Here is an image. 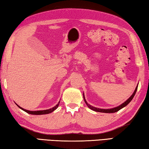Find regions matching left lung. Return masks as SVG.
Instances as JSON below:
<instances>
[{"instance_id":"1","label":"left lung","mask_w":149,"mask_h":149,"mask_svg":"<svg viewBox=\"0 0 149 149\" xmlns=\"http://www.w3.org/2000/svg\"><path fill=\"white\" fill-rule=\"evenodd\" d=\"M137 87L138 86L136 87L135 91L133 92L132 95L131 96V97L127 100H126L125 102L122 103V104L120 105V106H118V107H115V108H110V109H102V108H96V107H93V106L90 105L89 104H88V103L86 101V100H85V99L84 94V100H85V102L86 103V104H87V107H89L90 109L94 110V111H95V112H103V113H114V112H118V111L120 110V109H122V108H123V107H126V106H127L131 101H132V100L133 99V98L134 97V96L135 95L136 91H137Z\"/></svg>"}]
</instances>
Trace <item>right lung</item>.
<instances>
[{
	"mask_svg": "<svg viewBox=\"0 0 149 149\" xmlns=\"http://www.w3.org/2000/svg\"><path fill=\"white\" fill-rule=\"evenodd\" d=\"M60 104V102L58 103V104L54 107L53 108H50V109H48V110H37V111H30V110H27L26 109H24L23 108L20 107L19 106L17 105L16 104V105L19 108H21L22 110H23L25 112H26L27 113H28V114H33V115H41V114H49V113H51L52 112H53L54 110H55L56 109V108L58 107V105Z\"/></svg>",
	"mask_w": 149,
	"mask_h": 149,
	"instance_id": "add662e5",
	"label": "right lung"
}]
</instances>
